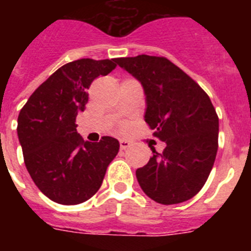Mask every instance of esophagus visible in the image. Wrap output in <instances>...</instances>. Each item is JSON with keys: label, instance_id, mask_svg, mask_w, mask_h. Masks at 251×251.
<instances>
[{"label": "esophagus", "instance_id": "34e87169", "mask_svg": "<svg viewBox=\"0 0 251 251\" xmlns=\"http://www.w3.org/2000/svg\"><path fill=\"white\" fill-rule=\"evenodd\" d=\"M121 150H128L130 147V142L126 141V139H121Z\"/></svg>", "mask_w": 251, "mask_h": 251}]
</instances>
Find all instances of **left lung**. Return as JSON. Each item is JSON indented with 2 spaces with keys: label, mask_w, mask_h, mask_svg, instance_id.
Instances as JSON below:
<instances>
[{
  "label": "left lung",
  "mask_w": 251,
  "mask_h": 251,
  "mask_svg": "<svg viewBox=\"0 0 251 251\" xmlns=\"http://www.w3.org/2000/svg\"><path fill=\"white\" fill-rule=\"evenodd\" d=\"M115 63L142 84L145 121L165 142L163 152L136 171L146 195L162 205L190 200L205 185L216 158L219 117L194 79L162 56L119 57Z\"/></svg>",
  "instance_id": "left-lung-1"
}]
</instances>
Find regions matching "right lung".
<instances>
[{"label": "right lung", "mask_w": 251, "mask_h": 251, "mask_svg": "<svg viewBox=\"0 0 251 251\" xmlns=\"http://www.w3.org/2000/svg\"><path fill=\"white\" fill-rule=\"evenodd\" d=\"M115 66V59L65 64L32 93L20 112L17 136L26 168L40 191L54 202L77 205L89 200L118 153L117 139L85 142L75 124L88 103L90 84Z\"/></svg>", "instance_id": "1"}]
</instances>
